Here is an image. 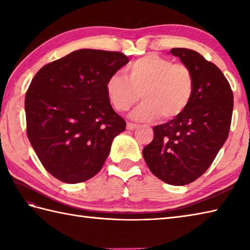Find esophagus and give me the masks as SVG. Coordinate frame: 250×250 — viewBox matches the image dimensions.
Returning a JSON list of instances; mask_svg holds the SVG:
<instances>
[{
  "label": "esophagus",
  "mask_w": 250,
  "mask_h": 250,
  "mask_svg": "<svg viewBox=\"0 0 250 250\" xmlns=\"http://www.w3.org/2000/svg\"><path fill=\"white\" fill-rule=\"evenodd\" d=\"M136 128H137V125H135V124H131V122H128V124H126V129L130 130V131L134 130Z\"/></svg>",
  "instance_id": "obj_1"
}]
</instances>
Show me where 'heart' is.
Segmentation results:
<instances>
[{"label": "heart", "instance_id": "1", "mask_svg": "<svg viewBox=\"0 0 250 250\" xmlns=\"http://www.w3.org/2000/svg\"><path fill=\"white\" fill-rule=\"evenodd\" d=\"M125 76L116 73L108 77L105 90L110 104L119 111L131 108L144 99L131 114L137 121L176 118L187 108L194 89L190 68L183 63H173L167 58L149 54L130 63Z\"/></svg>", "mask_w": 250, "mask_h": 250}]
</instances>
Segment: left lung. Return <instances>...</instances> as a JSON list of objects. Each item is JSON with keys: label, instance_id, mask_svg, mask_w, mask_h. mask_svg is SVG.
I'll return each instance as SVG.
<instances>
[{"label": "left lung", "instance_id": "1", "mask_svg": "<svg viewBox=\"0 0 250 250\" xmlns=\"http://www.w3.org/2000/svg\"><path fill=\"white\" fill-rule=\"evenodd\" d=\"M193 74L194 89L182 114L153 128V140L143 149L153 175L173 186L198 179L210 167L228 139L233 111L229 82L199 52L172 48Z\"/></svg>", "mask_w": 250, "mask_h": 250}]
</instances>
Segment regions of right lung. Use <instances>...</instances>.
I'll list each match as a JSON object with an SVG mask.
<instances>
[{"instance_id":"right-lung-1","label":"right lung","mask_w":250,"mask_h":250,"mask_svg":"<svg viewBox=\"0 0 250 250\" xmlns=\"http://www.w3.org/2000/svg\"><path fill=\"white\" fill-rule=\"evenodd\" d=\"M129 62L121 52L79 49L36 73L24 100L26 134L47 172L66 184L97 175L125 121L110 105L108 77Z\"/></svg>"}]
</instances>
